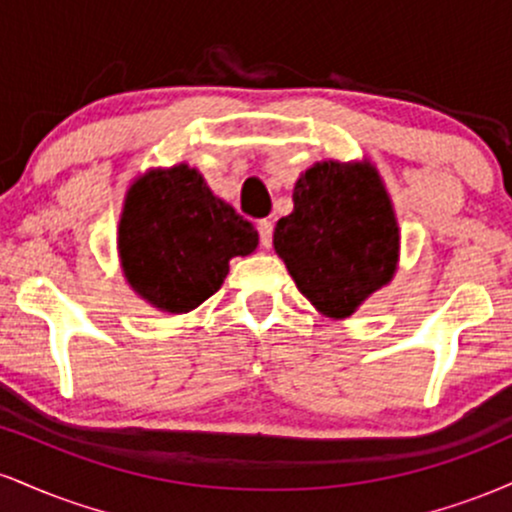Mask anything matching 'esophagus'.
Masks as SVG:
<instances>
[{"label":"esophagus","instance_id":"34e87169","mask_svg":"<svg viewBox=\"0 0 512 512\" xmlns=\"http://www.w3.org/2000/svg\"><path fill=\"white\" fill-rule=\"evenodd\" d=\"M257 233H260V245H262V248H269V245H272V236H274L272 221H260V223H257Z\"/></svg>","mask_w":512,"mask_h":512}]
</instances>
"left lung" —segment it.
<instances>
[{"label": "left lung", "instance_id": "8db88e82", "mask_svg": "<svg viewBox=\"0 0 512 512\" xmlns=\"http://www.w3.org/2000/svg\"><path fill=\"white\" fill-rule=\"evenodd\" d=\"M274 250L298 291L330 317H349L397 267L399 228L373 166L327 161L305 170Z\"/></svg>", "mask_w": 512, "mask_h": 512}]
</instances>
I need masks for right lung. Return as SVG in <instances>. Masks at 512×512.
<instances>
[{
	"label": "right lung",
	"mask_w": 512,
	"mask_h": 512,
	"mask_svg": "<svg viewBox=\"0 0 512 512\" xmlns=\"http://www.w3.org/2000/svg\"><path fill=\"white\" fill-rule=\"evenodd\" d=\"M257 240L255 226L187 166L151 170L134 182L117 231L127 281L166 313H190L214 296L228 260L250 255Z\"/></svg>",
	"instance_id": "add662e5"
}]
</instances>
